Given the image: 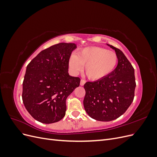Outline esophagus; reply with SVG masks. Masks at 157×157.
<instances>
[{
    "label": "esophagus",
    "instance_id": "esophagus-1",
    "mask_svg": "<svg viewBox=\"0 0 157 157\" xmlns=\"http://www.w3.org/2000/svg\"><path fill=\"white\" fill-rule=\"evenodd\" d=\"M85 82H86V81H85V80H84L82 79L81 80H80V86H84V84H85Z\"/></svg>",
    "mask_w": 157,
    "mask_h": 157
}]
</instances>
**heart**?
<instances>
[{"label":"heart","instance_id":"1","mask_svg":"<svg viewBox=\"0 0 157 157\" xmlns=\"http://www.w3.org/2000/svg\"><path fill=\"white\" fill-rule=\"evenodd\" d=\"M118 62L117 54L101 47H86L71 56L69 67L77 73L84 66L85 74L92 80L105 78L115 69Z\"/></svg>","mask_w":157,"mask_h":157}]
</instances>
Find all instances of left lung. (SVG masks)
I'll return each mask as SVG.
<instances>
[{
  "mask_svg": "<svg viewBox=\"0 0 157 157\" xmlns=\"http://www.w3.org/2000/svg\"><path fill=\"white\" fill-rule=\"evenodd\" d=\"M107 45L116 52L117 67L105 78L84 85L85 111L94 119L104 122L117 119L126 112L134 100L136 86L130 61L121 50Z\"/></svg>",
  "mask_w": 157,
  "mask_h": 157,
  "instance_id": "1",
  "label": "left lung"
}]
</instances>
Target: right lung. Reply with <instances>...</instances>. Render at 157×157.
Masks as SVG:
<instances>
[{"mask_svg": "<svg viewBox=\"0 0 157 157\" xmlns=\"http://www.w3.org/2000/svg\"><path fill=\"white\" fill-rule=\"evenodd\" d=\"M76 48L74 43L53 45L27 65L22 99L27 111L37 121L51 124L65 115L66 99L80 82L79 77L68 73L69 59Z\"/></svg>", "mask_w": 157, "mask_h": 157, "instance_id": "obj_1", "label": "right lung"}]
</instances>
